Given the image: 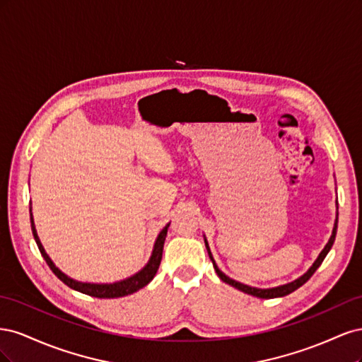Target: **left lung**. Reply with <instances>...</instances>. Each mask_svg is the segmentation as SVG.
Returning a JSON list of instances; mask_svg holds the SVG:
<instances>
[{"label": "left lung", "instance_id": "1", "mask_svg": "<svg viewBox=\"0 0 362 362\" xmlns=\"http://www.w3.org/2000/svg\"><path fill=\"white\" fill-rule=\"evenodd\" d=\"M337 223H338V217L335 218L334 229H332V235H331V238H329V242L326 243V246H325V247H323V250L320 252V255L317 257V259L314 261V264H313V266L308 269V272L303 273V275H302L300 278H298V279L293 281V282L284 284V286H279V287H273V288H257V287H249V286H245V284H242V282H237V281L231 279V278H229V276H226L225 273H223L222 270H218V267L216 266L214 258H213L211 252H210V247H208L206 238H205V246H206V250H208V255H210V258H211V261H213V266H214V270H216V273H217V276L221 278L223 282H226V284H229V286H233V287L238 288L240 291L247 293V294H252V296H255V298H259V299H273V298H282V296H287V294L293 293L294 290H298L299 287H302L303 284H305L306 281H308V279H310V278L314 275V272L320 267V264H322V262H323L325 257L327 255V252L331 250V247H332V245H334V242H335V235H337Z\"/></svg>", "mask_w": 362, "mask_h": 362}]
</instances>
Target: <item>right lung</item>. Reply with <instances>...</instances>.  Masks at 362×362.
<instances>
[{"label":"right lung","mask_w":362,"mask_h":362,"mask_svg":"<svg viewBox=\"0 0 362 362\" xmlns=\"http://www.w3.org/2000/svg\"><path fill=\"white\" fill-rule=\"evenodd\" d=\"M30 213H31V208H30ZM31 217V231H33V235H35V240L37 243V247L40 250V254L43 257V259L47 261V264L49 266V269L54 272V275H56L62 282L66 284L68 287L80 291V293H84V294H89V296H93V298H100V299H115V298H124V296H128V294H133L136 291H139L140 288H144L145 286H148V284L154 279L156 273L160 267V262H161V257H163V246H164V240H166V235H168V228H169V223L164 226L157 240H156V245H154V250H152V255L148 261V264L141 269L140 272H137L136 275L129 276L124 281H119V282H113V284H92V282H80V281H75L72 278H69L68 275H64V273L56 267V264L51 261V258L48 257V254L45 252V249H43L40 240H39V235H37V231H36V226H35V222H33V214H30Z\"/></svg>","instance_id":"1"}]
</instances>
